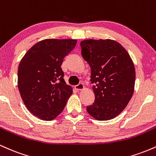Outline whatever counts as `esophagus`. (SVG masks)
I'll use <instances>...</instances> for the list:
<instances>
[{
	"mask_svg": "<svg viewBox=\"0 0 156 156\" xmlns=\"http://www.w3.org/2000/svg\"><path fill=\"white\" fill-rule=\"evenodd\" d=\"M75 89H76V90L78 91H80V90H83L84 89V86L83 83H79L78 85H76V87H75Z\"/></svg>",
	"mask_w": 156,
	"mask_h": 156,
	"instance_id": "34e87169",
	"label": "esophagus"
}]
</instances>
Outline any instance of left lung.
Here are the masks:
<instances>
[{
  "label": "left lung",
  "mask_w": 156,
  "mask_h": 156,
  "mask_svg": "<svg viewBox=\"0 0 156 156\" xmlns=\"http://www.w3.org/2000/svg\"><path fill=\"white\" fill-rule=\"evenodd\" d=\"M81 55L91 68L94 102L87 112L100 121L114 119L124 110L134 92L136 72L130 55L112 39L80 42Z\"/></svg>",
  "instance_id": "8db88e82"
}]
</instances>
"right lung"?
Segmentation results:
<instances>
[{
  "label": "right lung",
  "instance_id": "add662e5",
  "mask_svg": "<svg viewBox=\"0 0 156 156\" xmlns=\"http://www.w3.org/2000/svg\"><path fill=\"white\" fill-rule=\"evenodd\" d=\"M76 43L77 39H43L32 46L20 62V94L28 110L42 120L58 117L73 94L61 66Z\"/></svg>",
  "mask_w": 156,
  "mask_h": 156
}]
</instances>
